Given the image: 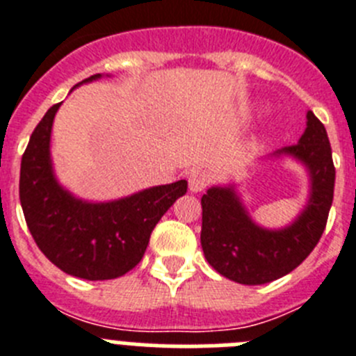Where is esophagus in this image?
<instances>
[{"label":"esophagus","instance_id":"esophagus-1","mask_svg":"<svg viewBox=\"0 0 356 356\" xmlns=\"http://www.w3.org/2000/svg\"><path fill=\"white\" fill-rule=\"evenodd\" d=\"M210 184V172L205 169H194L188 175V191L191 193H201Z\"/></svg>","mask_w":356,"mask_h":356}]
</instances>
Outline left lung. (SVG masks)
I'll use <instances>...</instances> for the list:
<instances>
[{
	"label": "left lung",
	"mask_w": 356,
	"mask_h": 356,
	"mask_svg": "<svg viewBox=\"0 0 356 356\" xmlns=\"http://www.w3.org/2000/svg\"><path fill=\"white\" fill-rule=\"evenodd\" d=\"M300 162L308 175V197L301 212L284 228L253 221L235 184L212 185L201 197V248L219 275L242 285H262L289 275L312 253L325 232L335 187V168L323 122L307 112V128L294 146L271 159Z\"/></svg>",
	"instance_id": "obj_1"
}]
</instances>
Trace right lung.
Segmentation results:
<instances>
[{
  "instance_id": "right-lung-1",
  "label": "right lung",
  "mask_w": 356,
  "mask_h": 356,
  "mask_svg": "<svg viewBox=\"0 0 356 356\" xmlns=\"http://www.w3.org/2000/svg\"><path fill=\"white\" fill-rule=\"evenodd\" d=\"M99 78L103 74H94L72 89ZM58 108L60 103L44 114L21 160L19 200L28 229L48 260L67 275L92 282L119 278L143 260L151 232L187 193V181L155 185L112 201L74 196L53 169L51 128Z\"/></svg>"
}]
</instances>
